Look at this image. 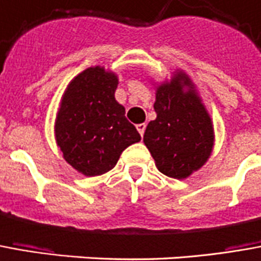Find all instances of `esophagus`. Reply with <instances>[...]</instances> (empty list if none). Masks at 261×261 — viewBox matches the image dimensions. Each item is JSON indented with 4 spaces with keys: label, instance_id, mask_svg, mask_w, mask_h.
Wrapping results in <instances>:
<instances>
[{
    "label": "esophagus",
    "instance_id": "obj_1",
    "mask_svg": "<svg viewBox=\"0 0 261 261\" xmlns=\"http://www.w3.org/2000/svg\"><path fill=\"white\" fill-rule=\"evenodd\" d=\"M145 127H147V125L144 124H137V130H138V133H140V134H141V137L144 136V131H145Z\"/></svg>",
    "mask_w": 261,
    "mask_h": 261
}]
</instances>
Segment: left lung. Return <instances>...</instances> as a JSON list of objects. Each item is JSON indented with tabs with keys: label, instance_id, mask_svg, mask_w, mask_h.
I'll list each match as a JSON object with an SVG mask.
<instances>
[{
	"label": "left lung",
	"instance_id": "8db88e82",
	"mask_svg": "<svg viewBox=\"0 0 261 261\" xmlns=\"http://www.w3.org/2000/svg\"><path fill=\"white\" fill-rule=\"evenodd\" d=\"M190 87L183 92V86ZM156 118L144 133L149 149L162 174L184 179L207 161L213 147V125L209 114L185 73L156 89Z\"/></svg>",
	"mask_w": 261,
	"mask_h": 261
}]
</instances>
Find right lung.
Masks as SVG:
<instances>
[{
    "label": "right lung",
    "mask_w": 261,
    "mask_h": 261,
    "mask_svg": "<svg viewBox=\"0 0 261 261\" xmlns=\"http://www.w3.org/2000/svg\"><path fill=\"white\" fill-rule=\"evenodd\" d=\"M117 76L103 67L77 74L62 97L55 134L56 143L74 169L86 176L110 171L128 145L141 136L114 99Z\"/></svg>",
    "instance_id": "1"
}]
</instances>
